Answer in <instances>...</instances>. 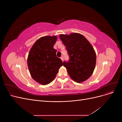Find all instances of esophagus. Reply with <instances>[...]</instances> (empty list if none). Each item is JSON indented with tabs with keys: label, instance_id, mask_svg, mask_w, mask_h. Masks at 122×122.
I'll use <instances>...</instances> for the list:
<instances>
[{
	"label": "esophagus",
	"instance_id": "34e87169",
	"mask_svg": "<svg viewBox=\"0 0 122 122\" xmlns=\"http://www.w3.org/2000/svg\"><path fill=\"white\" fill-rule=\"evenodd\" d=\"M61 61H64V58H63V57H61Z\"/></svg>",
	"mask_w": 122,
	"mask_h": 122
}]
</instances>
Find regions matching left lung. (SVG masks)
I'll return each instance as SVG.
<instances>
[{"label": "left lung", "instance_id": "left-lung-1", "mask_svg": "<svg viewBox=\"0 0 122 122\" xmlns=\"http://www.w3.org/2000/svg\"><path fill=\"white\" fill-rule=\"evenodd\" d=\"M59 36L70 57L68 62H63L70 77L78 83L86 80L93 73L96 64V54L93 47L78 33L61 34Z\"/></svg>", "mask_w": 122, "mask_h": 122}]
</instances>
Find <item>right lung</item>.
Wrapping results in <instances>:
<instances>
[{
  "label": "right lung",
  "mask_w": 122,
  "mask_h": 122,
  "mask_svg": "<svg viewBox=\"0 0 122 122\" xmlns=\"http://www.w3.org/2000/svg\"><path fill=\"white\" fill-rule=\"evenodd\" d=\"M57 36H47L39 38L29 51L27 66L31 76L42 85L50 83L55 79L63 62L56 55L53 46Z\"/></svg>",
  "instance_id": "1"
}]
</instances>
